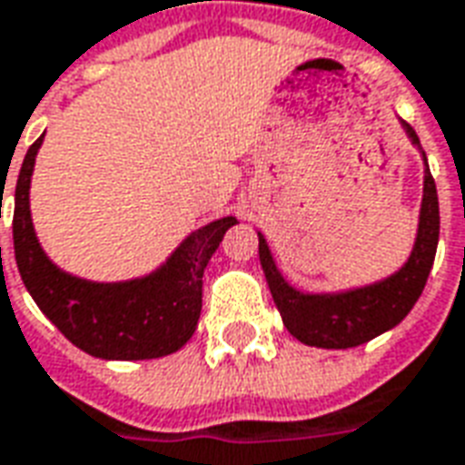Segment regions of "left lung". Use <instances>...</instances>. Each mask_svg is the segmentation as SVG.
<instances>
[{
  "mask_svg": "<svg viewBox=\"0 0 465 465\" xmlns=\"http://www.w3.org/2000/svg\"><path fill=\"white\" fill-rule=\"evenodd\" d=\"M404 130L411 137V143L419 145L414 127L404 123ZM436 246H439V197L429 164L424 174V199H421L414 251L404 268L381 283L347 291V293L305 295L285 283L273 263L266 239L259 236L261 266L276 308L281 311L283 325L293 338L305 345L325 347V350H347L370 342L407 318V312L414 308V302L424 291L429 271L434 266Z\"/></svg>",
  "mask_w": 465,
  "mask_h": 465,
  "instance_id": "1",
  "label": "left lung"
}]
</instances>
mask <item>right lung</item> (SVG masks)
Listing matches in <instances>:
<instances>
[{
	"label": "right lung",
	"mask_w": 465,
	"mask_h": 465,
	"mask_svg": "<svg viewBox=\"0 0 465 465\" xmlns=\"http://www.w3.org/2000/svg\"><path fill=\"white\" fill-rule=\"evenodd\" d=\"M44 135L29 147L14 192V256L41 312L75 347L101 360H153L177 352L197 330L202 276L233 216L206 223L153 276L125 283H93L49 261L31 226L29 184ZM2 204V202H0Z\"/></svg>",
	"instance_id": "1"
}]
</instances>
